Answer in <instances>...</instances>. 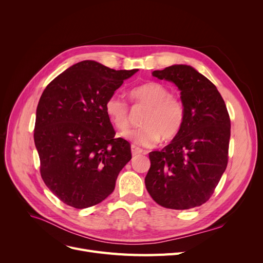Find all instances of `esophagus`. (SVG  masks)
Here are the masks:
<instances>
[{"instance_id":"1","label":"esophagus","mask_w":263,"mask_h":263,"mask_svg":"<svg viewBox=\"0 0 263 263\" xmlns=\"http://www.w3.org/2000/svg\"><path fill=\"white\" fill-rule=\"evenodd\" d=\"M131 151H132V156L135 157V156H139L143 153V150L140 148V147H136L134 145L131 146Z\"/></svg>"}]
</instances>
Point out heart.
<instances>
[{
	"mask_svg": "<svg viewBox=\"0 0 263 263\" xmlns=\"http://www.w3.org/2000/svg\"><path fill=\"white\" fill-rule=\"evenodd\" d=\"M135 105H142L146 110L141 117L142 127L123 133L134 144L150 147L162 137L170 141L180 132L185 119L183 102L171 95L170 89L158 82H147L136 86L130 92ZM105 113L113 126L126 131L130 126V109L128 103L118 96H112L105 102Z\"/></svg>",
	"mask_w": 263,
	"mask_h": 263,
	"instance_id": "obj_1",
	"label": "heart"
}]
</instances>
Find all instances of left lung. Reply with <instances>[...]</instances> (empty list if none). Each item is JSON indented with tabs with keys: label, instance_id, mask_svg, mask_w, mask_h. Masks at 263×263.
I'll list each match as a JSON object with an SVG mask.
<instances>
[{
	"label": "left lung",
	"instance_id": "1",
	"mask_svg": "<svg viewBox=\"0 0 263 263\" xmlns=\"http://www.w3.org/2000/svg\"><path fill=\"white\" fill-rule=\"evenodd\" d=\"M153 76L180 89L185 119L171 144L149 154L146 189L164 208H195L209 200L227 167L228 110L213 83L191 66H170Z\"/></svg>",
	"mask_w": 263,
	"mask_h": 263
}]
</instances>
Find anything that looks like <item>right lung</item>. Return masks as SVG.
Here are the masks:
<instances>
[{"mask_svg": "<svg viewBox=\"0 0 263 263\" xmlns=\"http://www.w3.org/2000/svg\"><path fill=\"white\" fill-rule=\"evenodd\" d=\"M137 71L83 61L51 81L41 95L34 129L40 175L64 203L85 209L114 191L132 155L130 143L115 137L105 102Z\"/></svg>", "mask_w": 263, "mask_h": 263, "instance_id": "add662e5", "label": "right lung"}]
</instances>
